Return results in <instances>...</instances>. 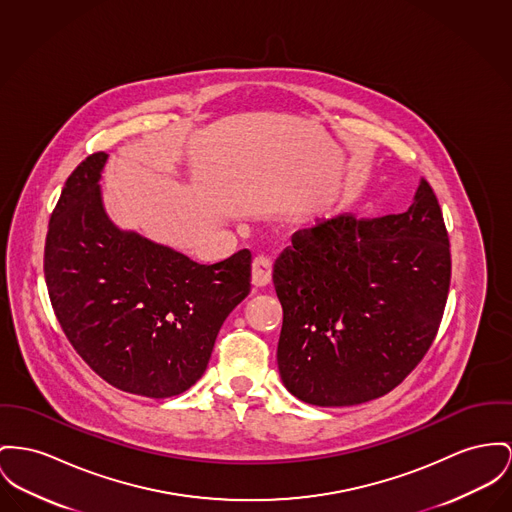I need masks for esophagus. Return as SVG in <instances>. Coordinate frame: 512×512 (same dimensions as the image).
<instances>
[{"label":"esophagus","mask_w":512,"mask_h":512,"mask_svg":"<svg viewBox=\"0 0 512 512\" xmlns=\"http://www.w3.org/2000/svg\"><path fill=\"white\" fill-rule=\"evenodd\" d=\"M273 264L268 256H258L252 262V283L256 287H264L272 281Z\"/></svg>","instance_id":"esophagus-1"}]
</instances>
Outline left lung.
I'll use <instances>...</instances> for the list:
<instances>
[{
	"mask_svg": "<svg viewBox=\"0 0 512 512\" xmlns=\"http://www.w3.org/2000/svg\"><path fill=\"white\" fill-rule=\"evenodd\" d=\"M291 242L273 264L285 388L320 408L388 394L429 351L448 297L450 244L433 188L421 178L404 213H343Z\"/></svg>",
	"mask_w": 512,
	"mask_h": 512,
	"instance_id": "1",
	"label": "left lung"
}]
</instances>
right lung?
<instances>
[{
  "label": "right lung",
  "mask_w": 512,
  "mask_h": 512,
  "mask_svg": "<svg viewBox=\"0 0 512 512\" xmlns=\"http://www.w3.org/2000/svg\"><path fill=\"white\" fill-rule=\"evenodd\" d=\"M108 155L69 174L52 211L44 277L56 318L81 359L118 390L171 398L207 369L215 338L250 293V250L204 266L118 229L99 186Z\"/></svg>",
  "instance_id": "add662e5"
}]
</instances>
